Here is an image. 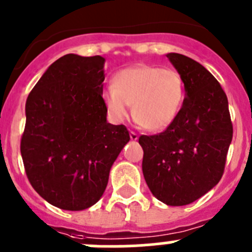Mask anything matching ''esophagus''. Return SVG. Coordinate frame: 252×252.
I'll return each mask as SVG.
<instances>
[{
  "label": "esophagus",
  "instance_id": "1",
  "mask_svg": "<svg viewBox=\"0 0 252 252\" xmlns=\"http://www.w3.org/2000/svg\"><path fill=\"white\" fill-rule=\"evenodd\" d=\"M138 138H139V135H138L135 131H130V139L133 140V142H135V140H138Z\"/></svg>",
  "mask_w": 252,
  "mask_h": 252
}]
</instances>
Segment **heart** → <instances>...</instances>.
I'll return each mask as SVG.
<instances>
[{
    "mask_svg": "<svg viewBox=\"0 0 252 252\" xmlns=\"http://www.w3.org/2000/svg\"><path fill=\"white\" fill-rule=\"evenodd\" d=\"M185 99V83L175 69L137 64L114 74L112 87L103 92V102L115 122L128 115L149 131L168 128L179 115Z\"/></svg>",
    "mask_w": 252,
    "mask_h": 252,
    "instance_id": "heart-1",
    "label": "heart"
}]
</instances>
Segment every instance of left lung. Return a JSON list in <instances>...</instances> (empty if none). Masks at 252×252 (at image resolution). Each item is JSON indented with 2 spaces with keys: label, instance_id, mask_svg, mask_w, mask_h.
<instances>
[{
  "label": "left lung",
  "instance_id": "left-lung-1",
  "mask_svg": "<svg viewBox=\"0 0 252 252\" xmlns=\"http://www.w3.org/2000/svg\"><path fill=\"white\" fill-rule=\"evenodd\" d=\"M166 57L184 79V104L163 133L139 138L144 150L142 168L158 200L183 206L220 182L232 124L226 94L215 77L187 56L168 53Z\"/></svg>",
  "mask_w": 252,
  "mask_h": 252
}]
</instances>
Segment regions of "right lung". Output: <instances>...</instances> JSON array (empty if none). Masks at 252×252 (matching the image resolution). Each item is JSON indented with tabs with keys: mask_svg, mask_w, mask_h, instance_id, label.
Wrapping results in <instances>:
<instances>
[{
	"mask_svg": "<svg viewBox=\"0 0 252 252\" xmlns=\"http://www.w3.org/2000/svg\"><path fill=\"white\" fill-rule=\"evenodd\" d=\"M104 62L100 56H63L26 102V174L44 200L63 210H84L99 200L113 163L130 139L123 124L107 122Z\"/></svg>",
	"mask_w": 252,
	"mask_h": 252,
	"instance_id": "obj_1",
	"label": "right lung"
}]
</instances>
